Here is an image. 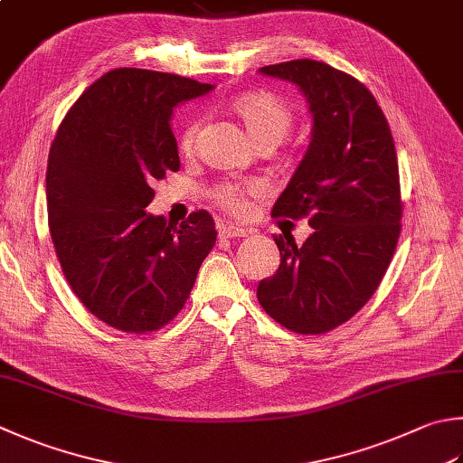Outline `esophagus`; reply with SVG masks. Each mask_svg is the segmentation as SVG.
<instances>
[{"instance_id":"1","label":"esophagus","mask_w":463,"mask_h":463,"mask_svg":"<svg viewBox=\"0 0 463 463\" xmlns=\"http://www.w3.org/2000/svg\"><path fill=\"white\" fill-rule=\"evenodd\" d=\"M250 233L248 228H241V225L238 223H223L220 228V235L222 238H246V235Z\"/></svg>"}]
</instances>
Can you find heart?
Here are the masks:
<instances>
[{"instance_id": "obj_1", "label": "heart", "mask_w": 463, "mask_h": 463, "mask_svg": "<svg viewBox=\"0 0 463 463\" xmlns=\"http://www.w3.org/2000/svg\"><path fill=\"white\" fill-rule=\"evenodd\" d=\"M233 117L240 120L241 127L256 145H278L292 128V109L280 96L268 90H251L240 94L230 104ZM199 125L191 120L181 130L179 146L183 153H191L195 145ZM261 194L260 183L254 181H230L222 183L213 189V202L228 209L232 213H246L250 207V199Z\"/></svg>"}]
</instances>
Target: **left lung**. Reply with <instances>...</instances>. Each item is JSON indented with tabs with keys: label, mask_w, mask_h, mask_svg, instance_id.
<instances>
[{
	"label": "left lung",
	"mask_w": 463,
	"mask_h": 463,
	"mask_svg": "<svg viewBox=\"0 0 463 463\" xmlns=\"http://www.w3.org/2000/svg\"><path fill=\"white\" fill-rule=\"evenodd\" d=\"M258 72L298 86L308 102L310 145L272 215H308L314 230L302 246L274 240L280 268L258 284V300L288 330L328 333L369 302L395 254L403 209L395 143L356 78L308 58Z\"/></svg>",
	"instance_id": "obj_1"
}]
</instances>
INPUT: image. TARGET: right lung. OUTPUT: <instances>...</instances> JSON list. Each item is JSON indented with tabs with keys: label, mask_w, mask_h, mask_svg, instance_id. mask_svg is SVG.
<instances>
[{
	"label": "right lung",
	"mask_w": 463,
	"mask_h": 463,
	"mask_svg": "<svg viewBox=\"0 0 463 463\" xmlns=\"http://www.w3.org/2000/svg\"><path fill=\"white\" fill-rule=\"evenodd\" d=\"M212 84L141 68L110 70L82 92L50 146V233L66 280L96 318L151 333L177 317L217 232L205 209L173 228L145 207L179 171L173 109Z\"/></svg>",
	"instance_id": "right-lung-1"
}]
</instances>
